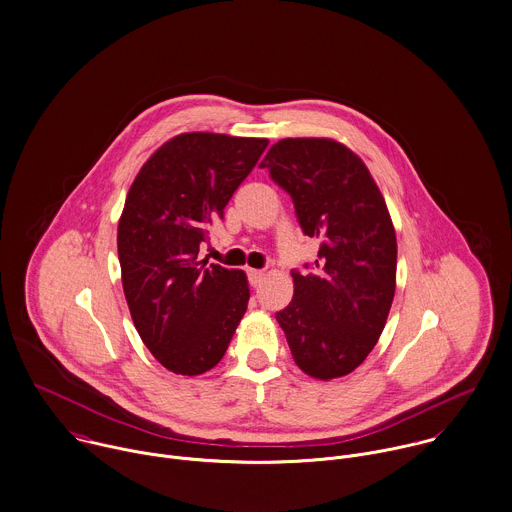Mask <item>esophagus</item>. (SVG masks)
<instances>
[{"mask_svg":"<svg viewBox=\"0 0 512 512\" xmlns=\"http://www.w3.org/2000/svg\"><path fill=\"white\" fill-rule=\"evenodd\" d=\"M248 278H250V284H252V286H258V284L264 280V270H254V268H250V270H248Z\"/></svg>","mask_w":512,"mask_h":512,"instance_id":"esophagus-1","label":"esophagus"}]
</instances>
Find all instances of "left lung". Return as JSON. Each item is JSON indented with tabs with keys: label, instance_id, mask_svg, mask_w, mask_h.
<instances>
[{
	"label": "left lung",
	"instance_id": "1",
	"mask_svg": "<svg viewBox=\"0 0 512 512\" xmlns=\"http://www.w3.org/2000/svg\"><path fill=\"white\" fill-rule=\"evenodd\" d=\"M262 168L320 242L314 274L292 272V302L276 314L294 362L316 380L358 368L376 346L396 290V232L366 164L332 138H284Z\"/></svg>",
	"mask_w": 512,
	"mask_h": 512
}]
</instances>
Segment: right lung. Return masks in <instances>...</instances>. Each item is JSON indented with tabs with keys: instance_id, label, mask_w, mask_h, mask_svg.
Segmentation results:
<instances>
[{
	"instance_id": "right-lung-1",
	"label": "right lung",
	"mask_w": 512,
	"mask_h": 512,
	"mask_svg": "<svg viewBox=\"0 0 512 512\" xmlns=\"http://www.w3.org/2000/svg\"><path fill=\"white\" fill-rule=\"evenodd\" d=\"M266 146V138L178 134L130 186L118 222L122 286L142 342L174 374L214 368L248 308L246 272L198 252Z\"/></svg>"
}]
</instances>
